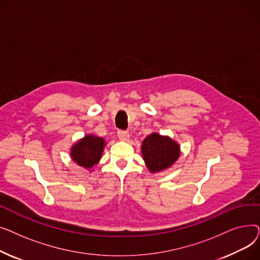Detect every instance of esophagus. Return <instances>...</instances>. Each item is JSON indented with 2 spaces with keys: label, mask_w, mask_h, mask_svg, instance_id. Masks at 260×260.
<instances>
[{
  "label": "esophagus",
  "mask_w": 260,
  "mask_h": 260,
  "mask_svg": "<svg viewBox=\"0 0 260 260\" xmlns=\"http://www.w3.org/2000/svg\"><path fill=\"white\" fill-rule=\"evenodd\" d=\"M118 138L121 141H128L129 140V134L124 131H119L118 132Z\"/></svg>",
  "instance_id": "1"
}]
</instances>
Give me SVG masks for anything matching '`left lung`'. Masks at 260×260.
Returning <instances> with one entry per match:
<instances>
[{
	"label": "left lung",
	"instance_id": "obj_1",
	"mask_svg": "<svg viewBox=\"0 0 260 260\" xmlns=\"http://www.w3.org/2000/svg\"><path fill=\"white\" fill-rule=\"evenodd\" d=\"M141 154L146 169L152 174L173 167L180 157V145L169 136L152 133L142 141Z\"/></svg>",
	"mask_w": 260,
	"mask_h": 260
}]
</instances>
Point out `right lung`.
Returning <instances> with one entry per match:
<instances>
[{
    "label": "right lung",
    "mask_w": 260,
    "mask_h": 260,
    "mask_svg": "<svg viewBox=\"0 0 260 260\" xmlns=\"http://www.w3.org/2000/svg\"><path fill=\"white\" fill-rule=\"evenodd\" d=\"M105 145V139L88 134L72 145L70 156L77 166L90 171L102 158Z\"/></svg>",
    "instance_id": "right-lung-1"
}]
</instances>
